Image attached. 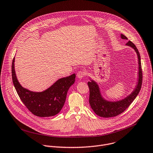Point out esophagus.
Masks as SVG:
<instances>
[{
    "mask_svg": "<svg viewBox=\"0 0 153 153\" xmlns=\"http://www.w3.org/2000/svg\"><path fill=\"white\" fill-rule=\"evenodd\" d=\"M85 76V73L84 71H82V70L79 71L77 72V77H78L79 79H82Z\"/></svg>",
    "mask_w": 153,
    "mask_h": 153,
    "instance_id": "esophagus-1",
    "label": "esophagus"
}]
</instances>
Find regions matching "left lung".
I'll use <instances>...</instances> for the list:
<instances>
[{
  "mask_svg": "<svg viewBox=\"0 0 153 153\" xmlns=\"http://www.w3.org/2000/svg\"><path fill=\"white\" fill-rule=\"evenodd\" d=\"M122 39H127L128 38L123 34L121 35ZM126 45L132 47L136 52L138 58L139 72L138 82L134 91L127 97L122 100L117 101H109L105 100L101 95L100 88L97 83L91 80L88 82L89 88V102L92 109L98 116L104 118H110L116 117L123 113L131 105L133 100L138 95L142 83V71L140 62V56L139 51L136 45L130 41H128Z\"/></svg>",
  "mask_w": 153,
  "mask_h": 153,
  "instance_id": "obj_1",
  "label": "left lung"
}]
</instances>
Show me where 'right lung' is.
<instances>
[{
    "label": "right lung",
    "mask_w": 153,
    "mask_h": 153,
    "mask_svg": "<svg viewBox=\"0 0 153 153\" xmlns=\"http://www.w3.org/2000/svg\"><path fill=\"white\" fill-rule=\"evenodd\" d=\"M14 61L15 58L12 63L13 82L25 106L32 114L39 117H52L58 114L64 105L70 87L75 82V74L59 79L44 91L33 92L22 87L19 82L14 69Z\"/></svg>",
    "instance_id": "1"
}]
</instances>
